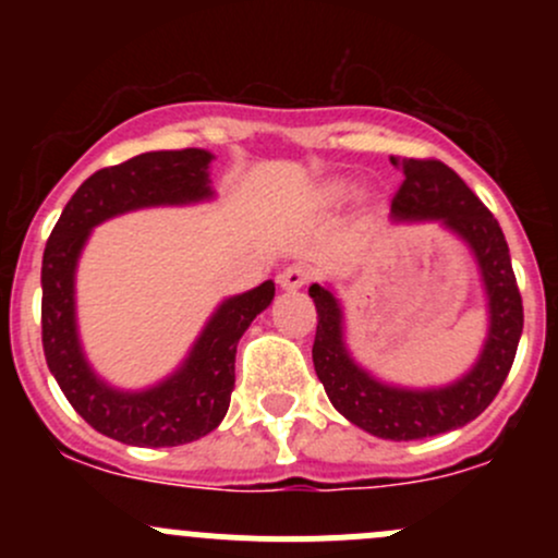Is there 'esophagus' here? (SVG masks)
I'll list each match as a JSON object with an SVG mask.
<instances>
[{"label": "esophagus", "instance_id": "1", "mask_svg": "<svg viewBox=\"0 0 558 558\" xmlns=\"http://www.w3.org/2000/svg\"><path fill=\"white\" fill-rule=\"evenodd\" d=\"M311 278H313L311 267H305V264H291V267H286L283 272L278 275V283H280V289L296 291V289H302V286L311 283Z\"/></svg>", "mask_w": 558, "mask_h": 558}]
</instances>
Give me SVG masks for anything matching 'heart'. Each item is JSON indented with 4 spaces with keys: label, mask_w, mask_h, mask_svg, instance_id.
Returning a JSON list of instances; mask_svg holds the SVG:
<instances>
[{
    "label": "heart",
    "mask_w": 558,
    "mask_h": 558,
    "mask_svg": "<svg viewBox=\"0 0 558 558\" xmlns=\"http://www.w3.org/2000/svg\"><path fill=\"white\" fill-rule=\"evenodd\" d=\"M331 194L342 196V194H345V189H342V185H335V189H331Z\"/></svg>",
    "instance_id": "b5f03b06"
}]
</instances>
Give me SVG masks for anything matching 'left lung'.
Segmentation results:
<instances>
[{"label": "left lung", "instance_id": "1", "mask_svg": "<svg viewBox=\"0 0 558 558\" xmlns=\"http://www.w3.org/2000/svg\"><path fill=\"white\" fill-rule=\"evenodd\" d=\"M391 165L404 174L391 199L393 221H442V227L459 234L475 253L488 296L486 345L475 367L451 386L399 388L380 384L348 353L337 296L313 283L311 296L318 313L313 364L329 402L359 429L384 440H424L470 424L494 402L519 351L523 305L502 229L470 185L437 159L391 156Z\"/></svg>", "mask_w": 558, "mask_h": 558}]
</instances>
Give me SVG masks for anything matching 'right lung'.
<instances>
[{
  "mask_svg": "<svg viewBox=\"0 0 558 558\" xmlns=\"http://www.w3.org/2000/svg\"><path fill=\"white\" fill-rule=\"evenodd\" d=\"M213 156L199 148L150 150L94 172L66 202L43 253V351L64 397L86 424L140 448L185 446L216 429L234 388L240 337L275 296L272 280L229 296L210 315L178 373L145 391H118L94 375L75 324V267L97 223L156 205L210 199Z\"/></svg>",
  "mask_w": 558,
  "mask_h": 558,
  "instance_id": "obj_1",
  "label": "right lung"
}]
</instances>
